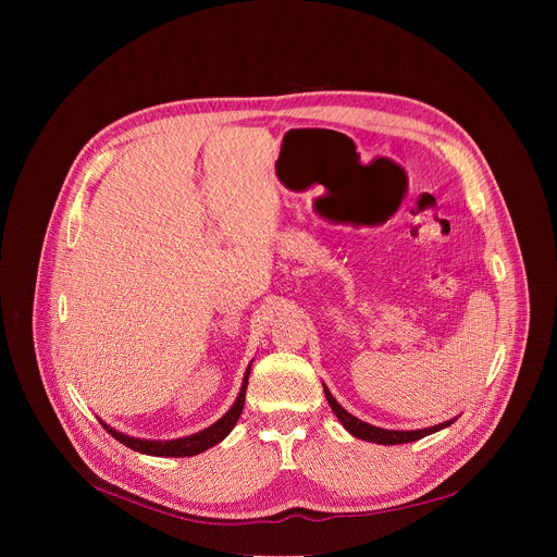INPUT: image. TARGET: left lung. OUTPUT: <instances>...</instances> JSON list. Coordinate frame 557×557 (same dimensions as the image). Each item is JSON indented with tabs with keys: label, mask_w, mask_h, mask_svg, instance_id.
I'll use <instances>...</instances> for the list:
<instances>
[{
	"label": "left lung",
	"mask_w": 557,
	"mask_h": 557,
	"mask_svg": "<svg viewBox=\"0 0 557 557\" xmlns=\"http://www.w3.org/2000/svg\"><path fill=\"white\" fill-rule=\"evenodd\" d=\"M324 392H326V399H329L333 412H335L337 419L342 421V425H344L352 436H357V438H361V441H368V443H379V445L412 443V441H419V438H423V436H428V434H434V432H438V430H443V428H447V425L454 423V419H451V421H445V423H441V425H434V428H428V430H412V432L381 430V428H374V425H370V423H363V421H359L357 417H352L350 412H346V410L335 401V396L329 392L326 385H324Z\"/></svg>",
	"instance_id": "1"
}]
</instances>
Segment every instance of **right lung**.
I'll use <instances>...</instances> for the list:
<instances>
[{
  "mask_svg": "<svg viewBox=\"0 0 557 557\" xmlns=\"http://www.w3.org/2000/svg\"><path fill=\"white\" fill-rule=\"evenodd\" d=\"M251 370V366H249ZM249 370L245 374V381H243V389L240 394H237L235 404L231 406V410L218 421L213 423L211 428L198 432V434H191V436H185V438H176V441H140V438H132V436H125L116 430H112L110 425L101 423L106 428L108 434H112L119 443H123L125 447L134 449V451H140V454H149V456H196L213 445H218L224 436H228V432L233 430V425L237 423V419H240L243 414V408H245V396H247V383H249Z\"/></svg>",
  "mask_w": 557,
  "mask_h": 557,
  "instance_id": "add662e5",
  "label": "right lung"
}]
</instances>
